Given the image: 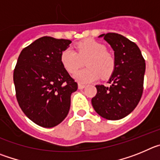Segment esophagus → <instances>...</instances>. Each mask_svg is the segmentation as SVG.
I'll return each mask as SVG.
<instances>
[{"label": "esophagus", "mask_w": 160, "mask_h": 160, "mask_svg": "<svg viewBox=\"0 0 160 160\" xmlns=\"http://www.w3.org/2000/svg\"><path fill=\"white\" fill-rule=\"evenodd\" d=\"M78 87L79 90H82V89L85 88V86H84V85L78 84Z\"/></svg>", "instance_id": "esophagus-1"}]
</instances>
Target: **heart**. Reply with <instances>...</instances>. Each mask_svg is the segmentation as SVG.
<instances>
[{"label":"heart","instance_id":"1","mask_svg":"<svg viewBox=\"0 0 160 160\" xmlns=\"http://www.w3.org/2000/svg\"><path fill=\"white\" fill-rule=\"evenodd\" d=\"M75 49L66 48L61 54V62L69 73H73L86 62L87 68L73 74V78L80 84L97 81L100 77L107 78L114 69V59L107 52V47L95 40H87L78 43Z\"/></svg>","mask_w":160,"mask_h":160}]
</instances>
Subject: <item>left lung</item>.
<instances>
[{
  "mask_svg": "<svg viewBox=\"0 0 160 160\" xmlns=\"http://www.w3.org/2000/svg\"><path fill=\"white\" fill-rule=\"evenodd\" d=\"M111 46L114 69L109 78L111 87L96 85L97 94L91 99L94 111L106 119L118 120L131 114L138 105L143 90L146 64L135 42L114 32L98 36Z\"/></svg>",
  "mask_w": 160,
  "mask_h": 160,
  "instance_id": "1",
  "label": "left lung"
}]
</instances>
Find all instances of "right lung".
<instances>
[{"instance_id":"add662e5","label":"right lung","mask_w":160,"mask_h":160,"mask_svg":"<svg viewBox=\"0 0 160 160\" xmlns=\"http://www.w3.org/2000/svg\"><path fill=\"white\" fill-rule=\"evenodd\" d=\"M71 41L42 37L24 48L13 72L18 104L34 123L50 128L67 116L78 84L61 62Z\"/></svg>"}]
</instances>
